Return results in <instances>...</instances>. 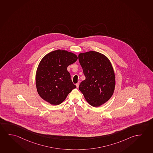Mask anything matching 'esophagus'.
<instances>
[{
	"instance_id": "34e87169",
	"label": "esophagus",
	"mask_w": 153,
	"mask_h": 153,
	"mask_svg": "<svg viewBox=\"0 0 153 153\" xmlns=\"http://www.w3.org/2000/svg\"><path fill=\"white\" fill-rule=\"evenodd\" d=\"M76 88L79 87V83H77L76 84Z\"/></svg>"
}]
</instances>
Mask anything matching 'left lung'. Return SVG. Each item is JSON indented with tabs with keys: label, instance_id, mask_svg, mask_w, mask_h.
<instances>
[{
	"label": "left lung",
	"instance_id": "8db88e82",
	"mask_svg": "<svg viewBox=\"0 0 153 153\" xmlns=\"http://www.w3.org/2000/svg\"><path fill=\"white\" fill-rule=\"evenodd\" d=\"M78 58L85 77L79 89L90 105L100 106L114 92L115 76L111 63L106 56L97 51L79 53Z\"/></svg>",
	"mask_w": 153,
	"mask_h": 153
}]
</instances>
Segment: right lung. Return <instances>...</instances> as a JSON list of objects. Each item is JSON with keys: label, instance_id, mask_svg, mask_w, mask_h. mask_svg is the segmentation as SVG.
Returning <instances> with one entry per match:
<instances>
[{"label": "right lung", "instance_id": "obj_1", "mask_svg": "<svg viewBox=\"0 0 153 153\" xmlns=\"http://www.w3.org/2000/svg\"><path fill=\"white\" fill-rule=\"evenodd\" d=\"M77 59L74 53L60 49L44 56L36 75L37 91L43 100L51 104L58 105L76 88L67 68Z\"/></svg>", "mask_w": 153, "mask_h": 153}]
</instances>
